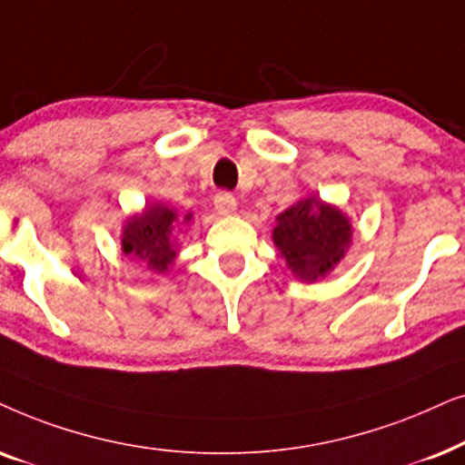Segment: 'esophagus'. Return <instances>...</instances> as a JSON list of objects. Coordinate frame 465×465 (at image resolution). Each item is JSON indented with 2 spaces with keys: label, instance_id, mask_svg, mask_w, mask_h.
Instances as JSON below:
<instances>
[{
  "label": "esophagus",
  "instance_id": "1",
  "mask_svg": "<svg viewBox=\"0 0 465 465\" xmlns=\"http://www.w3.org/2000/svg\"><path fill=\"white\" fill-rule=\"evenodd\" d=\"M214 208L219 214L229 216V214L236 213L238 202H236V197H233L232 193H227V191H219V193L214 195Z\"/></svg>",
  "mask_w": 465,
  "mask_h": 465
}]
</instances>
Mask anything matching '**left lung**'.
Returning <instances> with one entry per match:
<instances>
[{"mask_svg": "<svg viewBox=\"0 0 465 465\" xmlns=\"http://www.w3.org/2000/svg\"><path fill=\"white\" fill-rule=\"evenodd\" d=\"M351 236L349 216L317 195L304 197L278 214L272 232L289 270L306 282L325 278L336 268L349 249Z\"/></svg>", "mask_w": 465, "mask_h": 465, "instance_id": "1", "label": "left lung"}]
</instances>
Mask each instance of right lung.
<instances>
[{"label":"right lung","instance_id":"add662e5","mask_svg":"<svg viewBox=\"0 0 465 465\" xmlns=\"http://www.w3.org/2000/svg\"><path fill=\"white\" fill-rule=\"evenodd\" d=\"M184 223L191 214H184ZM178 223L176 210L165 203H148L144 213L129 216L123 227V252L132 259H140L148 270L165 272L176 257L174 229Z\"/></svg>","mask_w":465,"mask_h":465}]
</instances>
